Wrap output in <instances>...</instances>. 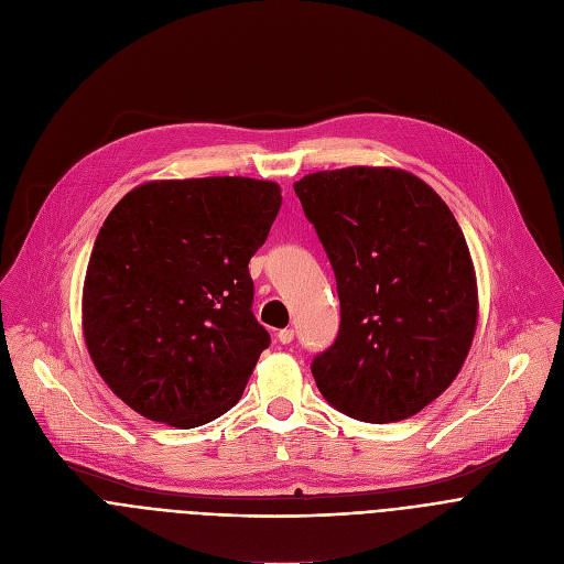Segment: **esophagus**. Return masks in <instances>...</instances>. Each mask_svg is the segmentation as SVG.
Masks as SVG:
<instances>
[{
	"mask_svg": "<svg viewBox=\"0 0 564 564\" xmlns=\"http://www.w3.org/2000/svg\"><path fill=\"white\" fill-rule=\"evenodd\" d=\"M276 337H279L281 345H290V343L294 340V330H292V328H281V330L276 333Z\"/></svg>",
	"mask_w": 564,
	"mask_h": 564,
	"instance_id": "1",
	"label": "esophagus"
}]
</instances>
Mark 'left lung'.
I'll return each mask as SVG.
<instances>
[{"label":"left lung","instance_id":"1","mask_svg":"<svg viewBox=\"0 0 564 564\" xmlns=\"http://www.w3.org/2000/svg\"><path fill=\"white\" fill-rule=\"evenodd\" d=\"M294 193L340 296V330L311 365L322 397L369 424L417 415L454 383L476 330V274L454 213L394 167L315 172Z\"/></svg>","mask_w":564,"mask_h":564}]
</instances>
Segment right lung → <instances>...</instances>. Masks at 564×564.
Listing matches in <instances>:
<instances>
[{
    "label": "right lung",
    "mask_w": 564,
    "mask_h": 564,
    "mask_svg": "<svg viewBox=\"0 0 564 564\" xmlns=\"http://www.w3.org/2000/svg\"><path fill=\"white\" fill-rule=\"evenodd\" d=\"M274 181L138 185L110 210L84 283V335L106 386L142 417L195 429L231 410L270 333L251 256L281 208Z\"/></svg>",
    "instance_id": "1"
}]
</instances>
